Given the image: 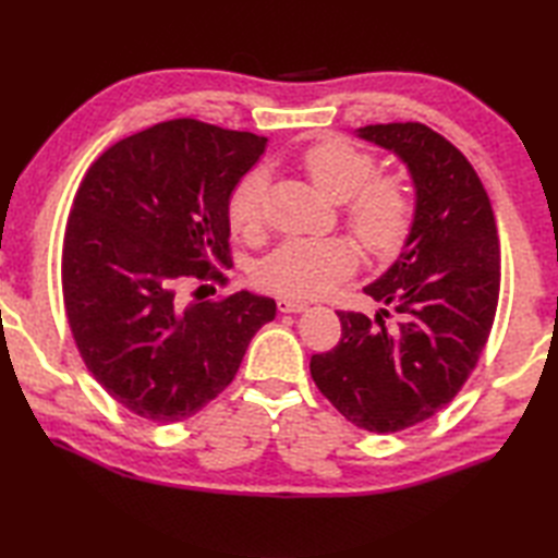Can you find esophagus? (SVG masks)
I'll return each instance as SVG.
<instances>
[{"label": "esophagus", "mask_w": 558, "mask_h": 558, "mask_svg": "<svg viewBox=\"0 0 558 558\" xmlns=\"http://www.w3.org/2000/svg\"><path fill=\"white\" fill-rule=\"evenodd\" d=\"M278 310L282 314H300L306 310V304L300 300H290V298H278Z\"/></svg>", "instance_id": "1"}]
</instances>
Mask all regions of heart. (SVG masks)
<instances>
[{"label": "heart", "mask_w": 558, "mask_h": 558, "mask_svg": "<svg viewBox=\"0 0 558 558\" xmlns=\"http://www.w3.org/2000/svg\"><path fill=\"white\" fill-rule=\"evenodd\" d=\"M314 189L333 204L345 206V220L374 256H393L405 244L414 201L402 177H376V160L342 141L312 146L302 158ZM266 172L252 170L232 189L228 218L232 230L252 234L264 222ZM360 264V252L345 236L288 240L256 266V282L288 298H318Z\"/></svg>", "instance_id": "obj_1"}]
</instances>
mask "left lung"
<instances>
[{"label": "left lung", "instance_id": "left-lung-1", "mask_svg": "<svg viewBox=\"0 0 558 558\" xmlns=\"http://www.w3.org/2000/svg\"><path fill=\"white\" fill-rule=\"evenodd\" d=\"M357 136L393 153L414 186L400 256L364 292L384 310L338 312V345L312 357V378L348 422L400 432L448 405L475 369L499 302L494 210L475 168L420 122L369 124ZM393 313L396 323L385 318Z\"/></svg>", "mask_w": 558, "mask_h": 558}]
</instances>
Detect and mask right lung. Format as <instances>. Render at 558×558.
Returning <instances> with one entry per match:
<instances>
[{
	"label": "right lung",
	"instance_id": "add662e5",
	"mask_svg": "<svg viewBox=\"0 0 558 558\" xmlns=\"http://www.w3.org/2000/svg\"><path fill=\"white\" fill-rule=\"evenodd\" d=\"M266 141L172 120L122 138L83 177L62 248L69 328L96 381L138 417H192L276 318V302L246 290L182 294L225 280L213 266H232L228 201Z\"/></svg>",
	"mask_w": 558,
	"mask_h": 558
}]
</instances>
